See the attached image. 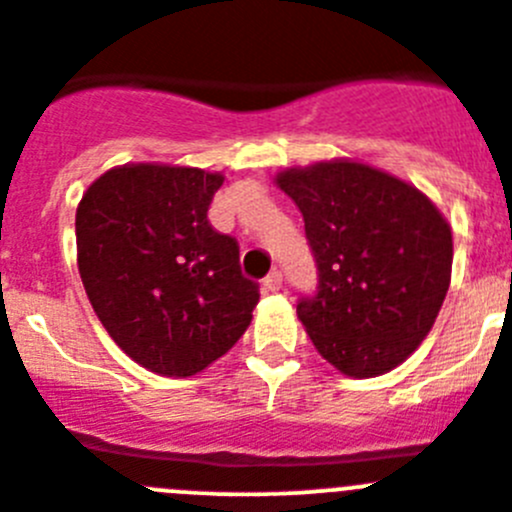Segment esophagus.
<instances>
[{"label":"esophagus","instance_id":"esophagus-1","mask_svg":"<svg viewBox=\"0 0 512 512\" xmlns=\"http://www.w3.org/2000/svg\"><path fill=\"white\" fill-rule=\"evenodd\" d=\"M265 290H270V292H277L282 287V272L280 270H272L270 275L265 277Z\"/></svg>","mask_w":512,"mask_h":512}]
</instances>
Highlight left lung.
Instances as JSON below:
<instances>
[{"mask_svg": "<svg viewBox=\"0 0 512 512\" xmlns=\"http://www.w3.org/2000/svg\"><path fill=\"white\" fill-rule=\"evenodd\" d=\"M277 185L300 207L317 265L315 292L297 302L312 345L350 377L398 367L448 292V222L413 185L360 162L287 170Z\"/></svg>", "mask_w": 512, "mask_h": 512, "instance_id": "8db88e82", "label": "left lung"}]
</instances>
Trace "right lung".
Listing matches in <instances>:
<instances>
[{"label": "right lung", "mask_w": 512, "mask_h": 512, "mask_svg": "<svg viewBox=\"0 0 512 512\" xmlns=\"http://www.w3.org/2000/svg\"><path fill=\"white\" fill-rule=\"evenodd\" d=\"M222 175L197 167L124 165L77 207V265L114 342L142 367L187 377L242 337L260 285L240 245L207 220Z\"/></svg>", "instance_id": "1"}]
</instances>
